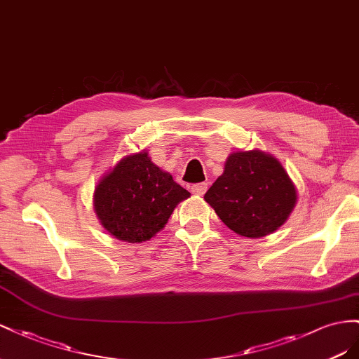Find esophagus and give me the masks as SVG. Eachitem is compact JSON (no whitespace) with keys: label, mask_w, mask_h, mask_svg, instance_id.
<instances>
[{"label":"esophagus","mask_w":359,"mask_h":359,"mask_svg":"<svg viewBox=\"0 0 359 359\" xmlns=\"http://www.w3.org/2000/svg\"><path fill=\"white\" fill-rule=\"evenodd\" d=\"M206 191H208V183H204V182L196 183V185L191 187V192L192 194H197V196H203V194L206 192Z\"/></svg>","instance_id":"1"}]
</instances>
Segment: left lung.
<instances>
[{"instance_id": "left-lung-1", "label": "left lung", "mask_w": 359, "mask_h": 359, "mask_svg": "<svg viewBox=\"0 0 359 359\" xmlns=\"http://www.w3.org/2000/svg\"><path fill=\"white\" fill-rule=\"evenodd\" d=\"M230 230L245 238L273 233L289 218L296 189L275 158L259 150L231 153L222 176L204 194Z\"/></svg>"}]
</instances>
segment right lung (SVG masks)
<instances>
[{
  "instance_id": "add662e5",
  "label": "right lung",
  "mask_w": 359,
  "mask_h": 359,
  "mask_svg": "<svg viewBox=\"0 0 359 359\" xmlns=\"http://www.w3.org/2000/svg\"><path fill=\"white\" fill-rule=\"evenodd\" d=\"M191 196L149 159L147 153L121 159L95 191L102 225L120 241L144 242L163 229L174 208Z\"/></svg>"
}]
</instances>
